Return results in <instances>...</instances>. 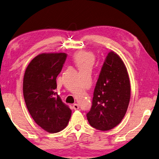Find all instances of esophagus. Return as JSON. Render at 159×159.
Returning a JSON list of instances; mask_svg holds the SVG:
<instances>
[{
	"mask_svg": "<svg viewBox=\"0 0 159 159\" xmlns=\"http://www.w3.org/2000/svg\"><path fill=\"white\" fill-rule=\"evenodd\" d=\"M73 109H74V110H77L79 109V105L76 104V103H75V104H74V105H73Z\"/></svg>",
	"mask_w": 159,
	"mask_h": 159,
	"instance_id": "esophagus-1",
	"label": "esophagus"
}]
</instances>
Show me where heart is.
I'll return each mask as SVG.
<instances>
[{
    "instance_id": "obj_1",
    "label": "heart",
    "mask_w": 159,
    "mask_h": 159,
    "mask_svg": "<svg viewBox=\"0 0 159 159\" xmlns=\"http://www.w3.org/2000/svg\"><path fill=\"white\" fill-rule=\"evenodd\" d=\"M73 59L79 69L85 68L91 69L95 62V56L92 52L80 50L75 53Z\"/></svg>"
}]
</instances>
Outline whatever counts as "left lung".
<instances>
[{"instance_id": "obj_1", "label": "left lung", "mask_w": 159, "mask_h": 159, "mask_svg": "<svg viewBox=\"0 0 159 159\" xmlns=\"http://www.w3.org/2000/svg\"><path fill=\"white\" fill-rule=\"evenodd\" d=\"M130 100V82L125 65L114 52L107 54L95 85L92 106L87 113L89 124L107 131L119 125Z\"/></svg>"}]
</instances>
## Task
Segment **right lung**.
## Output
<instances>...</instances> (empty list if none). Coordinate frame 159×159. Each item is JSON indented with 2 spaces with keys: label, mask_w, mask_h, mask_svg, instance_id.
I'll return each mask as SVG.
<instances>
[{
  "label": "right lung",
  "mask_w": 159,
  "mask_h": 159,
  "mask_svg": "<svg viewBox=\"0 0 159 159\" xmlns=\"http://www.w3.org/2000/svg\"><path fill=\"white\" fill-rule=\"evenodd\" d=\"M67 54H42L27 66L23 79V95L27 110L34 122L49 133L66 127L71 110L55 92L57 77L61 71Z\"/></svg>",
  "instance_id": "obj_1"
}]
</instances>
